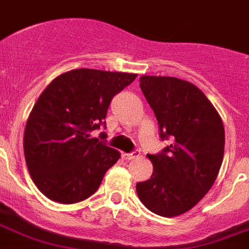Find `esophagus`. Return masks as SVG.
<instances>
[{
	"instance_id": "esophagus-1",
	"label": "esophagus",
	"mask_w": 249,
	"mask_h": 249,
	"mask_svg": "<svg viewBox=\"0 0 249 249\" xmlns=\"http://www.w3.org/2000/svg\"><path fill=\"white\" fill-rule=\"evenodd\" d=\"M140 157V153L138 151H134V153H130V154H126V153H123V159L125 160H132V159Z\"/></svg>"
}]
</instances>
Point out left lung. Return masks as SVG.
<instances>
[{"label":"left lung","mask_w":249,"mask_h":249,"mask_svg":"<svg viewBox=\"0 0 249 249\" xmlns=\"http://www.w3.org/2000/svg\"><path fill=\"white\" fill-rule=\"evenodd\" d=\"M140 82L160 138L172 142L160 154H147L153 175L137 183L138 198L160 217H178L198 204L217 179L225 151L223 123L193 83L160 75H142Z\"/></svg>","instance_id":"1"}]
</instances>
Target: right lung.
Returning a JSON list of instances; mask_svg holds the SVG:
<instances>
[{
  "label": "right lung",
  "instance_id": "add662e5",
  "mask_svg": "<svg viewBox=\"0 0 249 249\" xmlns=\"http://www.w3.org/2000/svg\"><path fill=\"white\" fill-rule=\"evenodd\" d=\"M137 74L74 69L60 74L36 100L26 123L24 158L45 197L75 204L96 192L120 153L91 132L103 124L112 98Z\"/></svg>",
  "mask_w": 249,
  "mask_h": 249
}]
</instances>
